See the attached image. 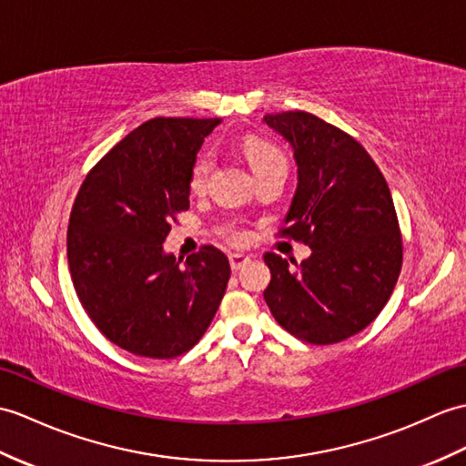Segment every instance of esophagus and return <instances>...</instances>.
Returning a JSON list of instances; mask_svg holds the SVG:
<instances>
[{
    "instance_id": "obj_1",
    "label": "esophagus",
    "mask_w": 466,
    "mask_h": 466,
    "mask_svg": "<svg viewBox=\"0 0 466 466\" xmlns=\"http://www.w3.org/2000/svg\"><path fill=\"white\" fill-rule=\"evenodd\" d=\"M246 264H250V258L244 256V254H232L230 256V266L234 272H238V269H242Z\"/></svg>"
}]
</instances>
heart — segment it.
Instances as JSON below:
<instances>
[{"mask_svg": "<svg viewBox=\"0 0 466 466\" xmlns=\"http://www.w3.org/2000/svg\"><path fill=\"white\" fill-rule=\"evenodd\" d=\"M240 150H242L244 158L248 160V165H250V168H252L256 177L262 175V172H266L269 168L286 167V157H284L282 150H279L274 143H269V140H266L262 137H256V135L244 137L240 140ZM210 168H212V157L210 155L204 153L197 160H194V165L190 168V177H188L190 192H202L204 190V187H207ZM224 234L232 244H244L248 240V234L238 228V226H228Z\"/></svg>", "mask_w": 466, "mask_h": 466, "instance_id": "1", "label": "heart"}]
</instances>
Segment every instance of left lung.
I'll use <instances>...</instances> for the list:
<instances>
[{
	"label": "left lung",
	"instance_id": "8db88e82",
	"mask_svg": "<svg viewBox=\"0 0 466 466\" xmlns=\"http://www.w3.org/2000/svg\"><path fill=\"white\" fill-rule=\"evenodd\" d=\"M298 162V190L278 234L311 256H264L272 279L264 299L276 321L311 345L339 343L380 316L403 266V238L387 180L341 128L306 111L264 116Z\"/></svg>",
	"mask_w": 466,
	"mask_h": 466
}]
</instances>
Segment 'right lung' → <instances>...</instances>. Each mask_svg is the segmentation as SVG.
<instances>
[{"instance_id": "right-lung-1", "label": "right lung", "mask_w": 466, "mask_h": 466, "mask_svg": "<svg viewBox=\"0 0 466 466\" xmlns=\"http://www.w3.org/2000/svg\"><path fill=\"white\" fill-rule=\"evenodd\" d=\"M220 118L157 116L116 143L73 202L67 259L83 309L106 339L150 360L192 350L230 279L218 248L187 262L162 252L170 222L188 210V177Z\"/></svg>"}]
</instances>
